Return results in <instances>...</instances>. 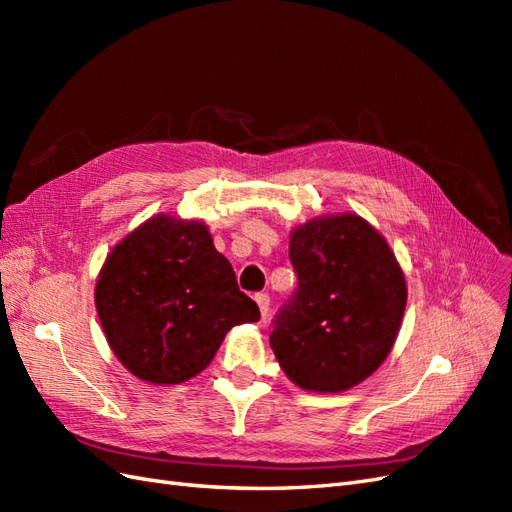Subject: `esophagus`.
I'll list each match as a JSON object with an SVG mask.
<instances>
[{
	"instance_id": "esophagus-1",
	"label": "esophagus",
	"mask_w": 512,
	"mask_h": 512,
	"mask_svg": "<svg viewBox=\"0 0 512 512\" xmlns=\"http://www.w3.org/2000/svg\"><path fill=\"white\" fill-rule=\"evenodd\" d=\"M254 299H256V303L260 307V314L267 318L269 316V309H271V297H269V294L267 292H258Z\"/></svg>"
}]
</instances>
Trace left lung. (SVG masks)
Returning a JSON list of instances; mask_svg holds the SVG:
<instances>
[{
  "label": "left lung",
  "instance_id": "1",
  "mask_svg": "<svg viewBox=\"0 0 512 512\" xmlns=\"http://www.w3.org/2000/svg\"><path fill=\"white\" fill-rule=\"evenodd\" d=\"M297 290L280 307L271 348L305 391L339 393L389 356L406 309V280L389 243L354 213L309 220L290 237Z\"/></svg>",
  "mask_w": 512,
  "mask_h": 512
}]
</instances>
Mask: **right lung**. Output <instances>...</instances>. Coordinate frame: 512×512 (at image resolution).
Returning a JSON list of instances; mask_svg holds the SVG:
<instances>
[{
  "label": "right lung",
  "mask_w": 512,
  "mask_h": 512,
  "mask_svg": "<svg viewBox=\"0 0 512 512\" xmlns=\"http://www.w3.org/2000/svg\"><path fill=\"white\" fill-rule=\"evenodd\" d=\"M96 309L117 359L151 384L194 378L235 324L260 320L207 226L170 215L115 245L98 277Z\"/></svg>",
  "instance_id": "add662e5"
}]
</instances>
